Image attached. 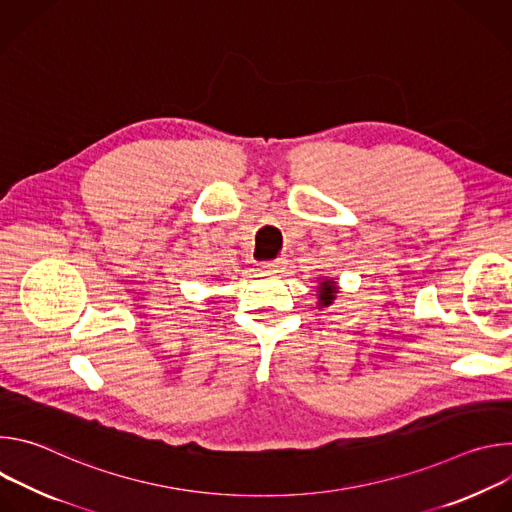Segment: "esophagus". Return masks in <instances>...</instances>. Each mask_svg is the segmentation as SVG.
Wrapping results in <instances>:
<instances>
[{
  "label": "esophagus",
  "instance_id": "1",
  "mask_svg": "<svg viewBox=\"0 0 512 512\" xmlns=\"http://www.w3.org/2000/svg\"><path fill=\"white\" fill-rule=\"evenodd\" d=\"M261 267H263L265 271H273V273H277V271H281V269L285 267V259H283V257H277V259H271V261L261 263Z\"/></svg>",
  "mask_w": 512,
  "mask_h": 512
}]
</instances>
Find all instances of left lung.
I'll use <instances>...</instances> for the list:
<instances>
[{
	"label": "left lung",
	"instance_id": "1",
	"mask_svg": "<svg viewBox=\"0 0 512 512\" xmlns=\"http://www.w3.org/2000/svg\"><path fill=\"white\" fill-rule=\"evenodd\" d=\"M336 285L332 281H322L320 285V306H330L334 302Z\"/></svg>",
	"mask_w": 512,
	"mask_h": 512
}]
</instances>
